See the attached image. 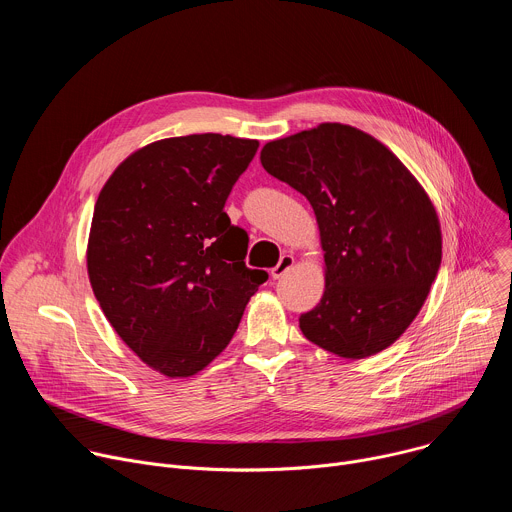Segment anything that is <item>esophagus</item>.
<instances>
[{
	"mask_svg": "<svg viewBox=\"0 0 512 512\" xmlns=\"http://www.w3.org/2000/svg\"><path fill=\"white\" fill-rule=\"evenodd\" d=\"M291 267H294V255L285 253V255H281L279 263L271 269V277H273V279H279V277H283Z\"/></svg>",
	"mask_w": 512,
	"mask_h": 512,
	"instance_id": "34e87169",
	"label": "esophagus"
}]
</instances>
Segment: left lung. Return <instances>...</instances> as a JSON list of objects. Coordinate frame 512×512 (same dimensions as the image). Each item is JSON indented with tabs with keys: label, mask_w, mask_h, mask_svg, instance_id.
Segmentation results:
<instances>
[{
	"label": "left lung",
	"mask_w": 512,
	"mask_h": 512,
	"mask_svg": "<svg viewBox=\"0 0 512 512\" xmlns=\"http://www.w3.org/2000/svg\"><path fill=\"white\" fill-rule=\"evenodd\" d=\"M261 164L318 218L326 289L304 336L344 358L391 346L419 314L442 263L435 208L381 141L322 123L263 145Z\"/></svg>",
	"instance_id": "obj_1"
}]
</instances>
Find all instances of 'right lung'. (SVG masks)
<instances>
[{
	"label": "right lung",
	"instance_id": "right-lung-1",
	"mask_svg": "<svg viewBox=\"0 0 512 512\" xmlns=\"http://www.w3.org/2000/svg\"><path fill=\"white\" fill-rule=\"evenodd\" d=\"M257 139L170 137L129 156L103 186L87 265L121 340L166 377H190L225 350L267 271L225 202Z\"/></svg>",
	"mask_w": 512,
	"mask_h": 512
}]
</instances>
